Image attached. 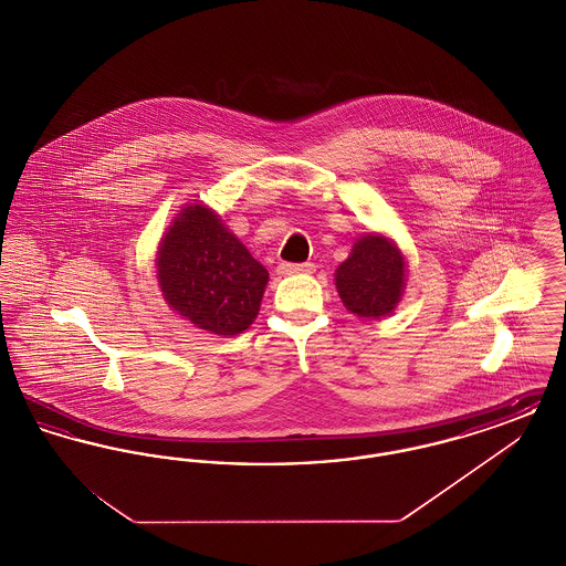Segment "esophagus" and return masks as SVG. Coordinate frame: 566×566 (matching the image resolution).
Instances as JSON below:
<instances>
[{"label":"esophagus","mask_w":566,"mask_h":566,"mask_svg":"<svg viewBox=\"0 0 566 566\" xmlns=\"http://www.w3.org/2000/svg\"><path fill=\"white\" fill-rule=\"evenodd\" d=\"M316 265L314 263H280L277 273L280 275H291V273H314Z\"/></svg>","instance_id":"esophagus-1"}]
</instances>
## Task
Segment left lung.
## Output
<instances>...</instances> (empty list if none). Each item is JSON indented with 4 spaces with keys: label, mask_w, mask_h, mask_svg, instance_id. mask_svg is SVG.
Instances as JSON below:
<instances>
[{
    "label": "left lung",
    "mask_w": 566,
    "mask_h": 566,
    "mask_svg": "<svg viewBox=\"0 0 566 566\" xmlns=\"http://www.w3.org/2000/svg\"><path fill=\"white\" fill-rule=\"evenodd\" d=\"M405 268L397 243L381 233H367L335 271V286L348 312L358 318H381L392 314L403 296Z\"/></svg>",
    "instance_id": "8db88e82"
}]
</instances>
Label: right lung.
<instances>
[{
    "instance_id": "obj_1",
    "label": "right lung",
    "mask_w": 566,
    "mask_h": 566,
    "mask_svg": "<svg viewBox=\"0 0 566 566\" xmlns=\"http://www.w3.org/2000/svg\"><path fill=\"white\" fill-rule=\"evenodd\" d=\"M157 277L174 312L220 337L254 323L270 282L268 270L203 203L182 208L165 231Z\"/></svg>"
}]
</instances>
